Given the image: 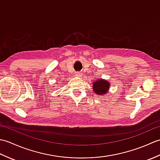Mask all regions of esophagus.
<instances>
[{
	"label": "esophagus",
	"mask_w": 160,
	"mask_h": 160,
	"mask_svg": "<svg viewBox=\"0 0 160 160\" xmlns=\"http://www.w3.org/2000/svg\"><path fill=\"white\" fill-rule=\"evenodd\" d=\"M82 76V73L81 72H77L76 73V76H77V77H81Z\"/></svg>",
	"instance_id": "esophagus-1"
}]
</instances>
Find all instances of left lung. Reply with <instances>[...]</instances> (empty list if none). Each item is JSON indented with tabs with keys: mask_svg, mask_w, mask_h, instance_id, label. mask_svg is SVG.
I'll return each instance as SVG.
<instances>
[{
	"mask_svg": "<svg viewBox=\"0 0 160 160\" xmlns=\"http://www.w3.org/2000/svg\"><path fill=\"white\" fill-rule=\"evenodd\" d=\"M109 88L110 82L103 79L95 80L93 83V90L98 95L106 94Z\"/></svg>",
	"mask_w": 160,
	"mask_h": 160,
	"instance_id": "1",
	"label": "left lung"
}]
</instances>
